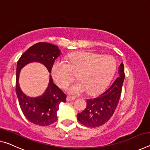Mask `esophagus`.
I'll return each instance as SVG.
<instances>
[{
	"mask_svg": "<svg viewBox=\"0 0 150 150\" xmlns=\"http://www.w3.org/2000/svg\"><path fill=\"white\" fill-rule=\"evenodd\" d=\"M75 97H71V96H67V98H66V100H67V101H73V100H75Z\"/></svg>",
	"mask_w": 150,
	"mask_h": 150,
	"instance_id": "esophagus-1",
	"label": "esophagus"
}]
</instances>
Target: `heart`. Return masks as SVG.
<instances>
[{"label": "heart", "mask_w": 150, "mask_h": 150, "mask_svg": "<svg viewBox=\"0 0 150 150\" xmlns=\"http://www.w3.org/2000/svg\"><path fill=\"white\" fill-rule=\"evenodd\" d=\"M115 69L116 62L112 56L77 51L70 54L67 61H56L52 67V75L59 87H65L77 73L79 81L68 88L69 92L80 95L87 91L96 95L108 85Z\"/></svg>", "instance_id": "b5f03b06"}]
</instances>
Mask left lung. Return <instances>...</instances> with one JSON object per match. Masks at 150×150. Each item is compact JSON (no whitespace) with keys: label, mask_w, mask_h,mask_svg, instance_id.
<instances>
[{"label":"left lung","mask_w":150,"mask_h":150,"mask_svg":"<svg viewBox=\"0 0 150 150\" xmlns=\"http://www.w3.org/2000/svg\"><path fill=\"white\" fill-rule=\"evenodd\" d=\"M119 75L112 85L96 98L87 100V107L77 114V120L87 127H96L105 123L115 111L122 93L125 79L123 64L119 67Z\"/></svg>","instance_id":"obj_1"}]
</instances>
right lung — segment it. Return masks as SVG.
<instances>
[{
	"mask_svg": "<svg viewBox=\"0 0 150 150\" xmlns=\"http://www.w3.org/2000/svg\"><path fill=\"white\" fill-rule=\"evenodd\" d=\"M61 54L57 46L48 42H38L28 48L18 59L16 65V93L24 115L30 122L47 126L57 122V112L61 102H66V95L53 83L50 75L49 83L42 96L29 97L23 93L18 84L21 69L27 64L39 62L46 67L49 73L55 59Z\"/></svg>",
	"mask_w": 150,
	"mask_h": 150,
	"instance_id": "obj_1",
	"label": "right lung"
}]
</instances>
